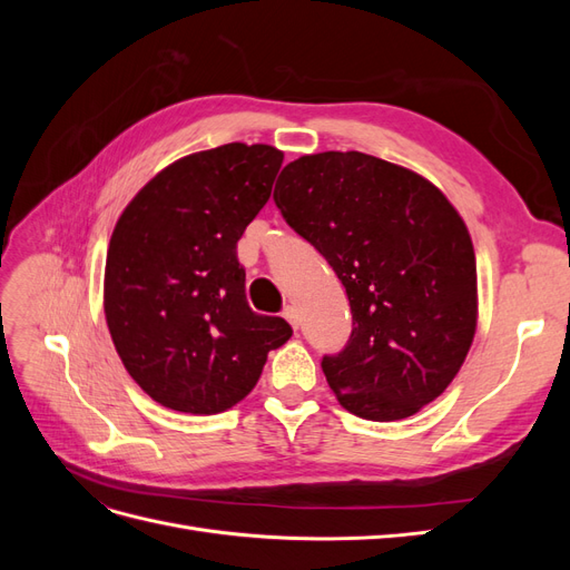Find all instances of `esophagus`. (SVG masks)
I'll return each mask as SVG.
<instances>
[{
  "mask_svg": "<svg viewBox=\"0 0 570 570\" xmlns=\"http://www.w3.org/2000/svg\"><path fill=\"white\" fill-rule=\"evenodd\" d=\"M283 316H285V321H287V323L297 331L299 323H302V316H299V312H297V306H285Z\"/></svg>",
  "mask_w": 570,
  "mask_h": 570,
  "instance_id": "34e87169",
  "label": "esophagus"
}]
</instances>
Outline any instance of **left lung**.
<instances>
[{
    "instance_id": "1",
    "label": "left lung",
    "mask_w": 570,
    "mask_h": 570,
    "mask_svg": "<svg viewBox=\"0 0 570 570\" xmlns=\"http://www.w3.org/2000/svg\"><path fill=\"white\" fill-rule=\"evenodd\" d=\"M273 199L347 289L352 337L321 361L337 402L400 421L438 400L478 325L471 233L442 189L364 151H321L289 161Z\"/></svg>"
}]
</instances>
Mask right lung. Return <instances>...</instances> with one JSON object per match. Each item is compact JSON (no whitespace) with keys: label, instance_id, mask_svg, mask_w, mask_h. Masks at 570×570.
Wrapping results in <instances>:
<instances>
[{"label":"right lung","instance_id":"obj_1","mask_svg":"<svg viewBox=\"0 0 570 570\" xmlns=\"http://www.w3.org/2000/svg\"><path fill=\"white\" fill-rule=\"evenodd\" d=\"M283 164L271 145L230 142L159 170L116 220L105 316L132 381L166 409L212 416L254 390L287 321L254 314L237 239Z\"/></svg>","mask_w":570,"mask_h":570}]
</instances>
